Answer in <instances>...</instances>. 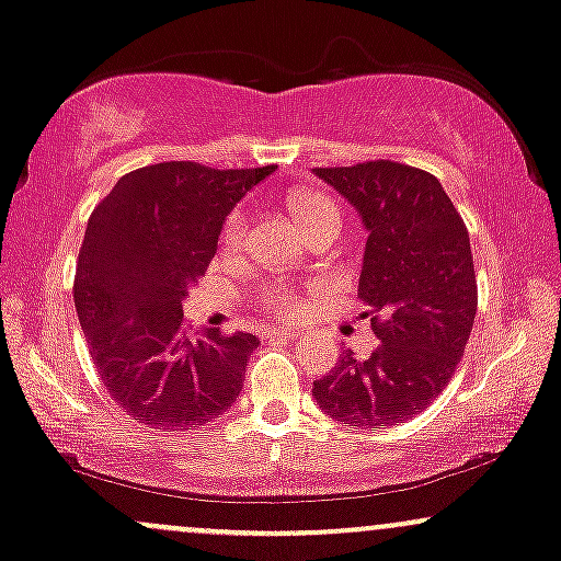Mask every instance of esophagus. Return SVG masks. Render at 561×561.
I'll use <instances>...</instances> for the list:
<instances>
[{
	"mask_svg": "<svg viewBox=\"0 0 561 561\" xmlns=\"http://www.w3.org/2000/svg\"><path fill=\"white\" fill-rule=\"evenodd\" d=\"M300 332L293 330V328H282V330H271V337H279V341H295Z\"/></svg>",
	"mask_w": 561,
	"mask_h": 561,
	"instance_id": "34e87169",
	"label": "esophagus"
}]
</instances>
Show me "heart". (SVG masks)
<instances>
[{
  "mask_svg": "<svg viewBox=\"0 0 561 561\" xmlns=\"http://www.w3.org/2000/svg\"><path fill=\"white\" fill-rule=\"evenodd\" d=\"M293 213L295 218H298L304 233H309L317 229V226H324V224L341 226V213H337L335 202L322 194L293 196ZM242 231H244V210H233L231 218L226 220L224 244H229V248L239 244ZM257 304H261L266 311L276 313V317H295V313L304 311V295H300V290L293 285V282L271 279L261 287V293H257Z\"/></svg>",
  "mask_w": 561,
  "mask_h": 561,
  "instance_id": "heart-1",
  "label": "heart"
}]
</instances>
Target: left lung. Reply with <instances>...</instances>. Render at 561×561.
Here are the masks:
<instances>
[{
	"label": "left lung",
	"instance_id": "left-lung-1",
	"mask_svg": "<svg viewBox=\"0 0 561 561\" xmlns=\"http://www.w3.org/2000/svg\"><path fill=\"white\" fill-rule=\"evenodd\" d=\"M313 175L367 231L359 298L380 343L367 359L346 351L311 393L335 421L397 426L426 410L463 359L477 317L469 231L431 172L380 159Z\"/></svg>",
	"mask_w": 561,
	"mask_h": 561
}]
</instances>
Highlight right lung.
Segmentation results:
<instances>
[{
	"mask_svg": "<svg viewBox=\"0 0 561 561\" xmlns=\"http://www.w3.org/2000/svg\"><path fill=\"white\" fill-rule=\"evenodd\" d=\"M274 170L149 164L90 215L73 304L103 386L138 423L191 431L237 402L257 337L188 332L183 300L210 266L226 215Z\"/></svg>",
	"mask_w": 561,
	"mask_h": 561,
	"instance_id": "add662e5",
	"label": "right lung"
}]
</instances>
